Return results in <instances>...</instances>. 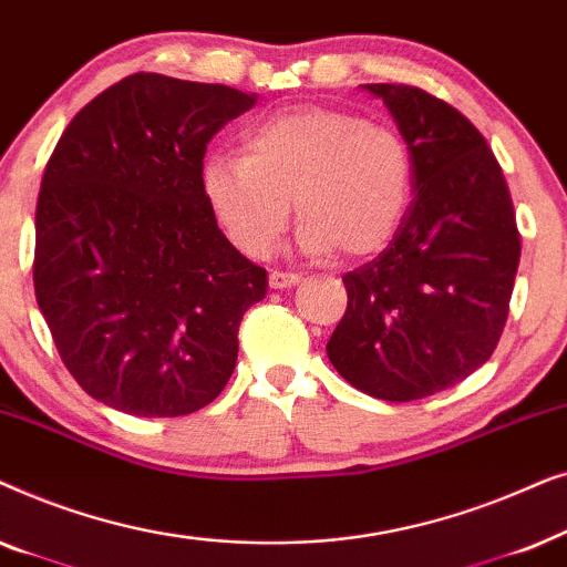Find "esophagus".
I'll list each match as a JSON object with an SVG mask.
<instances>
[{
    "mask_svg": "<svg viewBox=\"0 0 567 567\" xmlns=\"http://www.w3.org/2000/svg\"><path fill=\"white\" fill-rule=\"evenodd\" d=\"M268 284H270V289H276V291L291 289V286L299 284V274H284V270H274V274L268 276Z\"/></svg>",
    "mask_w": 567,
    "mask_h": 567,
    "instance_id": "obj_1",
    "label": "esophagus"
}]
</instances>
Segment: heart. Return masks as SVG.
I'll list each match as a JSON object with an SVG mask.
<instances>
[{
    "label": "heart",
    "mask_w": 567,
    "mask_h": 567,
    "mask_svg": "<svg viewBox=\"0 0 567 567\" xmlns=\"http://www.w3.org/2000/svg\"><path fill=\"white\" fill-rule=\"evenodd\" d=\"M410 152L398 131L328 107H301L245 134L243 154L214 152L200 188L231 243L266 258L301 219V252L363 258L390 243L410 198Z\"/></svg>",
    "instance_id": "1"
}]
</instances>
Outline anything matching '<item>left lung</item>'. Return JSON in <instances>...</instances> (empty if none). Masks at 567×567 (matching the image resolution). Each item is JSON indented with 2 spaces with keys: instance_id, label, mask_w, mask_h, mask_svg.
I'll list each match as a JSON object with an SVG mask.
<instances>
[{
  "instance_id": "8db88e82",
  "label": "left lung",
  "mask_w": 567,
  "mask_h": 567,
  "mask_svg": "<svg viewBox=\"0 0 567 567\" xmlns=\"http://www.w3.org/2000/svg\"><path fill=\"white\" fill-rule=\"evenodd\" d=\"M398 123L413 204L377 260L343 276L348 309L328 359L355 390L429 398L491 359L518 270L514 204L498 159L460 111L408 84H363Z\"/></svg>"
}]
</instances>
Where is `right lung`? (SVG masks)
Masks as SVG:
<instances>
[{
	"label": "right lung",
	"mask_w": 567,
	"mask_h": 567,
	"mask_svg": "<svg viewBox=\"0 0 567 567\" xmlns=\"http://www.w3.org/2000/svg\"><path fill=\"white\" fill-rule=\"evenodd\" d=\"M252 105L224 84L131 74L74 115L45 165L35 299L66 369L107 408L196 413L235 371L268 274L224 237L200 167Z\"/></svg>",
	"instance_id": "1"
}]
</instances>
